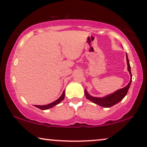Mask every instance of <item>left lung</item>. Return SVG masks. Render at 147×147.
I'll use <instances>...</instances> for the list:
<instances>
[{
  "label": "left lung",
  "instance_id": "8db88e82",
  "mask_svg": "<svg viewBox=\"0 0 147 147\" xmlns=\"http://www.w3.org/2000/svg\"><path fill=\"white\" fill-rule=\"evenodd\" d=\"M126 55V61H127V64H128V70L130 75V81L128 84V85H126V87L122 88V89H118V91H116L114 93L110 94V95H107L104 97H92L89 95V93H87V90L85 89V96L87 97V99H89L92 102L95 103V104H97L100 106L104 107H110L113 105H116V103L120 102V101H122L124 97L126 96L127 93H128V91L130 88L131 82H132V74H131V70H130V62H129L128 56Z\"/></svg>",
  "mask_w": 147,
  "mask_h": 147
}]
</instances>
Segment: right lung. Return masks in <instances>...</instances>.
I'll return each instance as SVG.
<instances>
[{"label": "right lung", "instance_id": "1", "mask_svg": "<svg viewBox=\"0 0 147 147\" xmlns=\"http://www.w3.org/2000/svg\"><path fill=\"white\" fill-rule=\"evenodd\" d=\"M64 95H65V93H64V91H63V93H62V95L60 96L59 98H58L57 100H56L55 101H54V102L50 103V104H48V105H35L34 106L38 107V108L40 109H42V110H45V109H50V108H52V107H53L54 106H55L56 105L58 104V103L61 102V101L63 100L64 98Z\"/></svg>", "mask_w": 147, "mask_h": 147}]
</instances>
